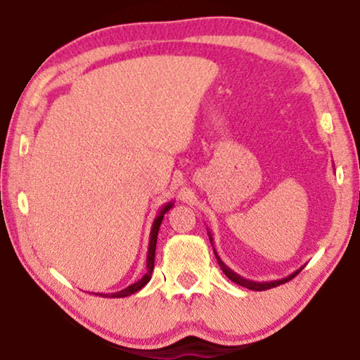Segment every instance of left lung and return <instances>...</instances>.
Returning <instances> with one entry per match:
<instances>
[{
  "label": "left lung",
  "mask_w": 360,
  "mask_h": 360,
  "mask_svg": "<svg viewBox=\"0 0 360 360\" xmlns=\"http://www.w3.org/2000/svg\"><path fill=\"white\" fill-rule=\"evenodd\" d=\"M208 236H210V241H211V245H212V235H211V231L208 230ZM212 249H214V246H212ZM214 255H216V259H217V264H219V266L222 268V271H224V275L227 276L230 281H233V283H236V284H240V285H243V288H246V289H251V290H266V289H271V288H276V285H279V284H284V283H288V281H290L292 278H295L298 273H300L302 270H303V266L302 268H298V270H295L294 273H290L289 276H285V278H283V279H275V281H264V283H259V281H252V279H246V278H243V276H240L238 273H235L233 270H231V268H229L227 265L224 264L222 262V259L219 257L217 255V252H216V249H214Z\"/></svg>",
  "instance_id": "left-lung-1"
}]
</instances>
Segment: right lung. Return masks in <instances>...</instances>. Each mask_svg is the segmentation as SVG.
<instances>
[{
    "label": "right lung",
    "instance_id": "right-lung-1",
    "mask_svg": "<svg viewBox=\"0 0 360 360\" xmlns=\"http://www.w3.org/2000/svg\"><path fill=\"white\" fill-rule=\"evenodd\" d=\"M173 202L167 203L163 208L158 211L157 217L154 219V222H152V229H150V236H149V248H148V259H146V271L144 276L139 279V281L130 284L129 288L122 289L119 292H108V294H95V295H100V297H106V298H122V297H129L136 294L138 290H141L146 284L150 281V276H152V271H154V260H155V246H157V235H158V229H160V224L163 221V216L167 214V211H169L173 208Z\"/></svg>",
    "mask_w": 360,
    "mask_h": 360
}]
</instances>
